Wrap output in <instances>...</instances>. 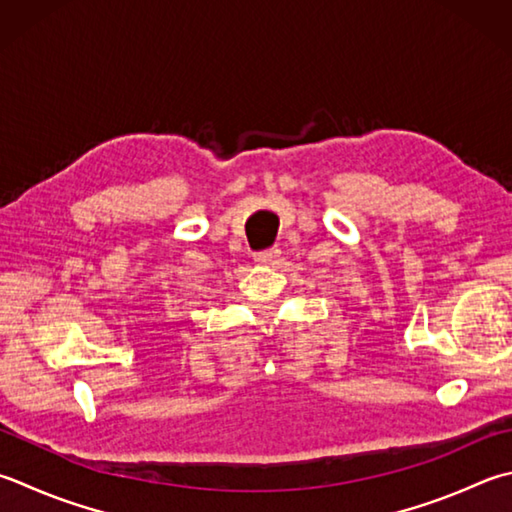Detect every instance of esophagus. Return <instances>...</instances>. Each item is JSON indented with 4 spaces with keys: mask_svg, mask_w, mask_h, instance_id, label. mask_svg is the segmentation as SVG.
I'll use <instances>...</instances> for the list:
<instances>
[{
    "mask_svg": "<svg viewBox=\"0 0 512 512\" xmlns=\"http://www.w3.org/2000/svg\"><path fill=\"white\" fill-rule=\"evenodd\" d=\"M278 254H281V249L272 247V249H265V252H258V254L254 256V260H256L258 265H272L274 260L278 258Z\"/></svg>",
    "mask_w": 512,
    "mask_h": 512,
    "instance_id": "obj_1",
    "label": "esophagus"
}]
</instances>
